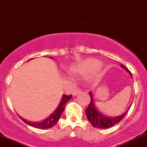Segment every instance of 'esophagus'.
I'll return each mask as SVG.
<instances>
[{
	"mask_svg": "<svg viewBox=\"0 0 147 147\" xmlns=\"http://www.w3.org/2000/svg\"><path fill=\"white\" fill-rule=\"evenodd\" d=\"M81 91L80 89H79V88H76V89L74 90L73 92H72V95H73V96H76V95H77L78 94L81 93Z\"/></svg>",
	"mask_w": 147,
	"mask_h": 147,
	"instance_id": "1",
	"label": "esophagus"
}]
</instances>
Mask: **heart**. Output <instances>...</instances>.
<instances>
[{"label":"heart","mask_w":147,"mask_h":147,"mask_svg":"<svg viewBox=\"0 0 147 147\" xmlns=\"http://www.w3.org/2000/svg\"><path fill=\"white\" fill-rule=\"evenodd\" d=\"M100 66V61L98 59L94 58H88L77 65V66L72 69V72L73 74H80L86 75L94 71L95 75H98Z\"/></svg>","instance_id":"heart-1"}]
</instances>
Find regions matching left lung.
<instances>
[{"instance_id": "1", "label": "left lung", "mask_w": 147, "mask_h": 147, "mask_svg": "<svg viewBox=\"0 0 147 147\" xmlns=\"http://www.w3.org/2000/svg\"><path fill=\"white\" fill-rule=\"evenodd\" d=\"M121 67L124 68L127 72H129L130 75L131 76L132 75L131 73L130 70L127 68L126 66H124L123 64L121 63ZM90 96V102L89 106L88 107L86 111V116L88 117V120L90 123H91V125H92L94 127H96L98 129H108L114 126V125L117 124V123L121 122L122 120L124 118V117L126 116V114L128 112V111L129 110V108L127 109V110L125 112L123 115L121 116H116L115 118H109L107 116H103L102 114L98 112L97 110V109L95 107L94 105V101L93 99V94L91 92H89Z\"/></svg>"}]
</instances>
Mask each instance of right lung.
I'll return each mask as SVG.
<instances>
[{"label":"right lung","instance_id":"right-lung-1","mask_svg":"<svg viewBox=\"0 0 147 147\" xmlns=\"http://www.w3.org/2000/svg\"><path fill=\"white\" fill-rule=\"evenodd\" d=\"M30 60V59H29ZM72 95H66L63 94L61 98V102H60L59 106L57 107V108L55 112L51 115L50 116H49L47 119L44 120L43 121L38 122V123H31V122L27 121L26 120L24 119V118L20 117L21 119L26 124L30 125V126L35 127V128L38 129H49L51 128L52 127H53L57 123V121H59L60 116H61V114H62L63 110H64L65 106L67 102L68 101L70 98H72Z\"/></svg>","mask_w":147,"mask_h":147}]
</instances>
